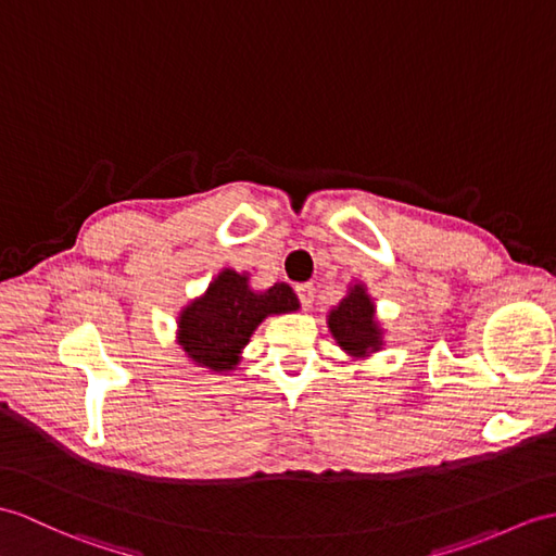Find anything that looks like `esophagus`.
<instances>
[{
    "instance_id": "34e87169",
    "label": "esophagus",
    "mask_w": 556,
    "mask_h": 556,
    "mask_svg": "<svg viewBox=\"0 0 556 556\" xmlns=\"http://www.w3.org/2000/svg\"><path fill=\"white\" fill-rule=\"evenodd\" d=\"M295 293H299V301H301V305L307 309V307H313V301H315V287L309 281H305V283H295Z\"/></svg>"
}]
</instances>
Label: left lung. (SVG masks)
Returning <instances> with one entry per match:
<instances>
[{
	"label": "left lung",
	"instance_id": "left-lung-1",
	"mask_svg": "<svg viewBox=\"0 0 556 556\" xmlns=\"http://www.w3.org/2000/svg\"><path fill=\"white\" fill-rule=\"evenodd\" d=\"M329 329L343 351L365 355L379 348V329L374 321V305L363 287H355L329 315Z\"/></svg>",
	"mask_w": 556,
	"mask_h": 556
}]
</instances>
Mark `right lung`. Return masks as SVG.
Segmentation results:
<instances>
[{
  "instance_id": "1",
  "label": "right lung",
  "mask_w": 556,
  "mask_h": 556,
  "mask_svg": "<svg viewBox=\"0 0 556 556\" xmlns=\"http://www.w3.org/2000/svg\"><path fill=\"white\" fill-rule=\"evenodd\" d=\"M299 307V299L289 283L255 293L247 277L225 269L201 301L191 303L179 319V343L185 353L203 367L215 371L237 365L239 351L249 343L253 329L267 315L289 313Z\"/></svg>"
}]
</instances>
